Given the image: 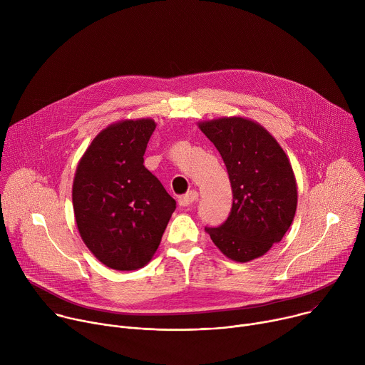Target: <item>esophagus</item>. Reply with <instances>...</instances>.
<instances>
[{
	"label": "esophagus",
	"mask_w": 365,
	"mask_h": 365,
	"mask_svg": "<svg viewBox=\"0 0 365 365\" xmlns=\"http://www.w3.org/2000/svg\"><path fill=\"white\" fill-rule=\"evenodd\" d=\"M197 200V192L196 190H190L186 195L179 197V206L182 210H189V207Z\"/></svg>",
	"instance_id": "1"
}]
</instances>
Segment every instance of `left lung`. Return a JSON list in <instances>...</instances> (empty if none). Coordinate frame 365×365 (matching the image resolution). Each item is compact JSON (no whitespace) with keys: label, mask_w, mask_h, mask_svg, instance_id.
Masks as SVG:
<instances>
[{"label":"left lung","mask_w":365,"mask_h":365,"mask_svg":"<svg viewBox=\"0 0 365 365\" xmlns=\"http://www.w3.org/2000/svg\"><path fill=\"white\" fill-rule=\"evenodd\" d=\"M227 166L232 207L218 228H205L220 251L248 263L280 242L294 218L297 186L292 165L277 140L245 117L197 123Z\"/></svg>","instance_id":"8db88e82"}]
</instances>
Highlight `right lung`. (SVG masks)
I'll return each instance as SVG.
<instances>
[{
    "label": "right lung",
    "mask_w": 365,
    "mask_h": 365,
    "mask_svg": "<svg viewBox=\"0 0 365 365\" xmlns=\"http://www.w3.org/2000/svg\"><path fill=\"white\" fill-rule=\"evenodd\" d=\"M151 118L103 128L81 158L72 186L81 238L102 264L120 272L144 267L158 251L176 200L144 168Z\"/></svg>",
    "instance_id": "obj_1"
}]
</instances>
